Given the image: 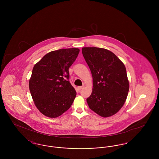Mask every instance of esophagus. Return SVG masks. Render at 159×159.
<instances>
[{"label": "esophagus", "instance_id": "1", "mask_svg": "<svg viewBox=\"0 0 159 159\" xmlns=\"http://www.w3.org/2000/svg\"><path fill=\"white\" fill-rule=\"evenodd\" d=\"M83 88H84V86H78L77 87V89L79 90V91H80L81 89H82Z\"/></svg>", "mask_w": 159, "mask_h": 159}]
</instances>
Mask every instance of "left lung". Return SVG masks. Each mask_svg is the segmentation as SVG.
<instances>
[{
    "label": "left lung",
    "instance_id": "obj_1",
    "mask_svg": "<svg viewBox=\"0 0 159 159\" xmlns=\"http://www.w3.org/2000/svg\"><path fill=\"white\" fill-rule=\"evenodd\" d=\"M83 57L91 70L93 89L86 99L89 107L107 117L117 113L128 93L129 84L125 65L112 52L103 48H82Z\"/></svg>",
    "mask_w": 159,
    "mask_h": 159
}]
</instances>
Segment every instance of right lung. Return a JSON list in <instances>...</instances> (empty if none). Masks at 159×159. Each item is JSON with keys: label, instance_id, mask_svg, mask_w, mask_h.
I'll return each instance as SVG.
<instances>
[{"label": "right lung", "instance_id": "right-lung-1", "mask_svg": "<svg viewBox=\"0 0 159 159\" xmlns=\"http://www.w3.org/2000/svg\"><path fill=\"white\" fill-rule=\"evenodd\" d=\"M77 48L61 49L45 55L33 68L29 89L35 106L46 116L55 118L70 108L76 96L70 83V67Z\"/></svg>", "mask_w": 159, "mask_h": 159}]
</instances>
